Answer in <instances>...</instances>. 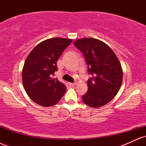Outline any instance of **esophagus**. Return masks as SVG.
Segmentation results:
<instances>
[{
  "label": "esophagus",
  "instance_id": "esophagus-1",
  "mask_svg": "<svg viewBox=\"0 0 146 146\" xmlns=\"http://www.w3.org/2000/svg\"><path fill=\"white\" fill-rule=\"evenodd\" d=\"M68 85H69L70 86H74L76 85V83H71V82H68Z\"/></svg>",
  "mask_w": 146,
  "mask_h": 146
}]
</instances>
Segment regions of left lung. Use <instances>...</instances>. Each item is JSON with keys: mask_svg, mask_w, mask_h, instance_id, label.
Wrapping results in <instances>:
<instances>
[{"mask_svg": "<svg viewBox=\"0 0 146 146\" xmlns=\"http://www.w3.org/2000/svg\"><path fill=\"white\" fill-rule=\"evenodd\" d=\"M74 45L82 52L92 78L88 90L82 95L84 103L92 108L103 106L116 96L121 88L123 70L119 60L108 45L98 39H78Z\"/></svg>", "mask_w": 146, "mask_h": 146, "instance_id": "8db88e82", "label": "left lung"}]
</instances>
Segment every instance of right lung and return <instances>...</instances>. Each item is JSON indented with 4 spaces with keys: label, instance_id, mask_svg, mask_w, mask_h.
I'll return each instance as SVG.
<instances>
[{
    "label": "right lung",
    "instance_id": "1",
    "mask_svg": "<svg viewBox=\"0 0 146 146\" xmlns=\"http://www.w3.org/2000/svg\"><path fill=\"white\" fill-rule=\"evenodd\" d=\"M72 39L53 38L35 46L25 60L22 78L27 94L37 104L44 107L55 105L62 98L66 87L57 78V61Z\"/></svg>",
    "mask_w": 146,
    "mask_h": 146
}]
</instances>
